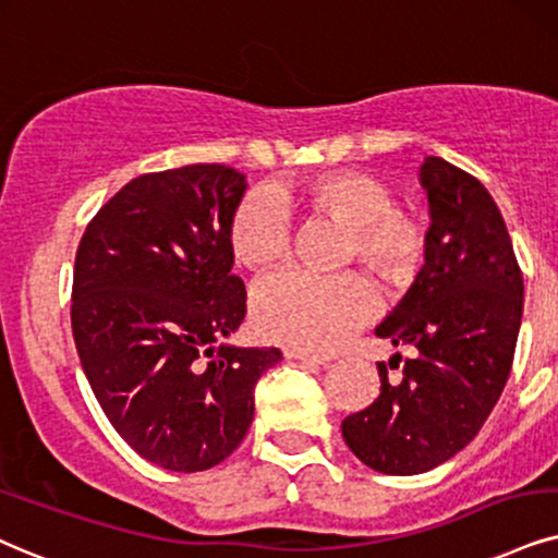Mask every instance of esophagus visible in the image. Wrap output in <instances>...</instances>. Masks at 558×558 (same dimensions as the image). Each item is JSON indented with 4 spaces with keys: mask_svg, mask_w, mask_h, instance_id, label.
<instances>
[{
    "mask_svg": "<svg viewBox=\"0 0 558 558\" xmlns=\"http://www.w3.org/2000/svg\"><path fill=\"white\" fill-rule=\"evenodd\" d=\"M286 357L288 361H301L308 365H327L331 361L327 355H314V352H303V350H286Z\"/></svg>",
    "mask_w": 558,
    "mask_h": 558,
    "instance_id": "obj_1",
    "label": "esophagus"
}]
</instances>
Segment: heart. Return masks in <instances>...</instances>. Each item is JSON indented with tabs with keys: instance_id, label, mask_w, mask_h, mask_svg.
I'll list each match as a JSON object with an SVG mask.
<instances>
[{
	"instance_id": "b5f03b06",
	"label": "heart",
	"mask_w": 558,
	"mask_h": 558,
	"mask_svg": "<svg viewBox=\"0 0 558 558\" xmlns=\"http://www.w3.org/2000/svg\"><path fill=\"white\" fill-rule=\"evenodd\" d=\"M301 206L350 229L344 259H361L386 283H407L425 257L427 231L417 216L397 208L391 190L365 172H327L275 193H250L231 216V252L246 267H267L291 246V216ZM376 291L363 275L324 278L283 270L259 280L252 293V319L267 340L308 352H329L368 322Z\"/></svg>"
}]
</instances>
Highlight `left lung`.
Segmentation results:
<instances>
[{
	"mask_svg": "<svg viewBox=\"0 0 558 558\" xmlns=\"http://www.w3.org/2000/svg\"><path fill=\"white\" fill-rule=\"evenodd\" d=\"M420 185L425 265L376 327L412 357L389 361L401 363L399 380L378 363L380 393L342 422L352 453L391 476L425 474L474 440L510 376L523 319V275L486 187L440 157L422 161Z\"/></svg>",
	"mask_w": 558,
	"mask_h": 558,
	"instance_id": "8db88e82",
	"label": "left lung"
}]
</instances>
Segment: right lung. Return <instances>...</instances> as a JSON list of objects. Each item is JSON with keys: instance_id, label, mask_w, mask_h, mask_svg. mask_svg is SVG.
<instances>
[{"instance_id": "add662e5", "label": "right lung", "mask_w": 558, "mask_h": 558, "mask_svg": "<svg viewBox=\"0 0 558 558\" xmlns=\"http://www.w3.org/2000/svg\"><path fill=\"white\" fill-rule=\"evenodd\" d=\"M246 178L223 165L141 174L92 218L74 263L72 331L105 417L161 469H214L244 440L278 348L229 337L246 293L229 242Z\"/></svg>"}]
</instances>
